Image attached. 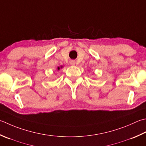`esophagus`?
<instances>
[{
	"label": "esophagus",
	"mask_w": 146,
	"mask_h": 146,
	"mask_svg": "<svg viewBox=\"0 0 146 146\" xmlns=\"http://www.w3.org/2000/svg\"><path fill=\"white\" fill-rule=\"evenodd\" d=\"M75 63H76V62H75V61H74V60H71V61H70V64L71 65H75Z\"/></svg>",
	"instance_id": "34e87169"
}]
</instances>
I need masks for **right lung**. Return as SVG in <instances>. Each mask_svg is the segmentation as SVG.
I'll list each match as a JSON object with an SVG mask.
<instances>
[{"label":"right lung","mask_w":146,"mask_h":146,"mask_svg":"<svg viewBox=\"0 0 146 146\" xmlns=\"http://www.w3.org/2000/svg\"><path fill=\"white\" fill-rule=\"evenodd\" d=\"M62 67V66H61V68ZM58 70H60V68H59V67H58Z\"/></svg>","instance_id":"1"}]
</instances>
